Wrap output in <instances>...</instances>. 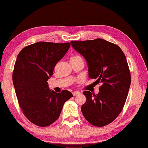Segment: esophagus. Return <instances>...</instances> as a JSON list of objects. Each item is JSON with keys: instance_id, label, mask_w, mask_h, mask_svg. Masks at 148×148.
I'll list each match as a JSON object with an SVG mask.
<instances>
[{"instance_id": "1", "label": "esophagus", "mask_w": 148, "mask_h": 148, "mask_svg": "<svg viewBox=\"0 0 148 148\" xmlns=\"http://www.w3.org/2000/svg\"><path fill=\"white\" fill-rule=\"evenodd\" d=\"M72 94H73V95H74V96H76V95H80V92L79 91H74L72 92Z\"/></svg>"}]
</instances>
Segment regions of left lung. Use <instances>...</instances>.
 Returning a JSON list of instances; mask_svg holds the SVG:
<instances>
[{
    "label": "left lung",
    "instance_id": "obj_1",
    "mask_svg": "<svg viewBox=\"0 0 148 148\" xmlns=\"http://www.w3.org/2000/svg\"><path fill=\"white\" fill-rule=\"evenodd\" d=\"M70 43L86 60L89 78L101 84L96 95L84 92L83 115L93 126H106L117 117L127 98L131 73L126 56L117 45L102 38Z\"/></svg>",
    "mask_w": 148,
    "mask_h": 148
}]
</instances>
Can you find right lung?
<instances>
[{"label":"right lung","mask_w":148,"mask_h":148,"mask_svg":"<svg viewBox=\"0 0 148 148\" xmlns=\"http://www.w3.org/2000/svg\"><path fill=\"white\" fill-rule=\"evenodd\" d=\"M69 47V43L37 42L24 47L17 56L12 73L16 95L24 116L36 126L55 122L64 103L73 97L66 90H50L47 82Z\"/></svg>","instance_id":"add662e5"}]
</instances>
